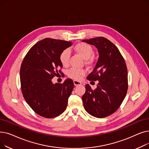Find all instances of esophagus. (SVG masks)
I'll use <instances>...</instances> for the list:
<instances>
[{"label":"esophagus","instance_id":"esophagus-1","mask_svg":"<svg viewBox=\"0 0 149 149\" xmlns=\"http://www.w3.org/2000/svg\"><path fill=\"white\" fill-rule=\"evenodd\" d=\"M74 85L75 86H79V85L81 84V83L80 81H77V80H74Z\"/></svg>","mask_w":149,"mask_h":149}]
</instances>
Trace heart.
I'll list each match as a JSON object with an SVG mask.
<instances>
[{"label": "heart", "mask_w": 149, "mask_h": 149, "mask_svg": "<svg viewBox=\"0 0 149 149\" xmlns=\"http://www.w3.org/2000/svg\"><path fill=\"white\" fill-rule=\"evenodd\" d=\"M74 49L85 60L86 64L88 65L92 64L93 59L91 56L93 53V51L91 46L86 43L81 42L77 43L74 46ZM69 57L70 54L69 51L65 49L60 53L59 56V60L63 65L66 66L69 63ZM84 71L82 69L71 68L68 70V75L71 79L80 80L81 77L84 75Z\"/></svg>", "instance_id": "heart-1"}]
</instances>
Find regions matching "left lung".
<instances>
[{"label": "left lung", "instance_id": "8db88e82", "mask_svg": "<svg viewBox=\"0 0 149 149\" xmlns=\"http://www.w3.org/2000/svg\"><path fill=\"white\" fill-rule=\"evenodd\" d=\"M82 41L95 46L99 53L95 67L87 77L91 82L98 80L97 88L92 90L89 84L86 85L82 97L83 106L92 116L104 118L117 111L126 95L128 79L126 62L118 48L105 37Z\"/></svg>", "mask_w": 149, "mask_h": 149}]
</instances>
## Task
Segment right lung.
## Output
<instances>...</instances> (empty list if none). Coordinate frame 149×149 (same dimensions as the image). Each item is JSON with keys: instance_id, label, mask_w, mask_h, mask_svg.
Masks as SVG:
<instances>
[{"instance_id": "right-lung-1", "label": "right lung", "mask_w": 149, "mask_h": 149, "mask_svg": "<svg viewBox=\"0 0 149 149\" xmlns=\"http://www.w3.org/2000/svg\"><path fill=\"white\" fill-rule=\"evenodd\" d=\"M71 45V42L44 38L31 47L22 63L20 78L23 96L31 109L45 118H55L66 109L74 88L73 81L68 79L62 84H53L52 79L58 72L62 74L59 56Z\"/></svg>"}]
</instances>
